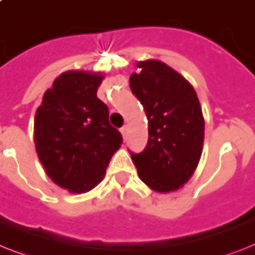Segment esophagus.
I'll return each instance as SVG.
<instances>
[{
    "mask_svg": "<svg viewBox=\"0 0 255 255\" xmlns=\"http://www.w3.org/2000/svg\"><path fill=\"white\" fill-rule=\"evenodd\" d=\"M121 132H122V134H123L124 140H126V138L128 137V132H129V129H128L127 126H123V127L121 128Z\"/></svg>",
    "mask_w": 255,
    "mask_h": 255,
    "instance_id": "1",
    "label": "esophagus"
}]
</instances>
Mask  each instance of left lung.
Here are the masks:
<instances>
[{
	"instance_id": "obj_1",
	"label": "left lung",
	"mask_w": 255,
	"mask_h": 255,
	"mask_svg": "<svg viewBox=\"0 0 255 255\" xmlns=\"http://www.w3.org/2000/svg\"><path fill=\"white\" fill-rule=\"evenodd\" d=\"M137 68L129 86L145 110L149 137L142 152L129 153L145 185L174 191L191 178L202 156V107L194 88L166 64L146 60Z\"/></svg>"
}]
</instances>
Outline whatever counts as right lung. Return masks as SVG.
<instances>
[{
    "instance_id": "add662e5",
    "label": "right lung",
    "mask_w": 255,
    "mask_h": 255,
    "mask_svg": "<svg viewBox=\"0 0 255 255\" xmlns=\"http://www.w3.org/2000/svg\"><path fill=\"white\" fill-rule=\"evenodd\" d=\"M101 74L70 70L56 78L36 110L34 137L45 173L60 187L84 194L102 181L123 137L109 122L97 90Z\"/></svg>"
}]
</instances>
